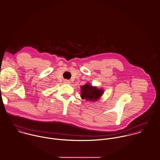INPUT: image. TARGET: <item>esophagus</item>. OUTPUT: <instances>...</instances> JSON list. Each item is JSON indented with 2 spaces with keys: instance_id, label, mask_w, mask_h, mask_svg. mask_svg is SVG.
<instances>
[{
  "instance_id": "1",
  "label": "esophagus",
  "mask_w": 160,
  "mask_h": 160,
  "mask_svg": "<svg viewBox=\"0 0 160 160\" xmlns=\"http://www.w3.org/2000/svg\"><path fill=\"white\" fill-rule=\"evenodd\" d=\"M64 82L65 83V84H69L70 83V81L68 80V79H65L64 80Z\"/></svg>"
}]
</instances>
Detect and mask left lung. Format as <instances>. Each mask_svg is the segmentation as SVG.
<instances>
[{
	"instance_id": "obj_1",
	"label": "left lung",
	"mask_w": 160,
	"mask_h": 160,
	"mask_svg": "<svg viewBox=\"0 0 160 160\" xmlns=\"http://www.w3.org/2000/svg\"><path fill=\"white\" fill-rule=\"evenodd\" d=\"M82 98L89 101H95L98 100L103 94L102 89H98L96 87H93L89 84H86L81 87Z\"/></svg>"
}]
</instances>
